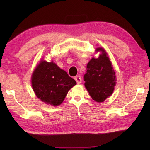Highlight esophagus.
<instances>
[{
  "mask_svg": "<svg viewBox=\"0 0 150 150\" xmlns=\"http://www.w3.org/2000/svg\"><path fill=\"white\" fill-rule=\"evenodd\" d=\"M75 80L76 81V82H77V84H80V83H81V80H82V79H81V76L77 75L75 77Z\"/></svg>",
  "mask_w": 150,
  "mask_h": 150,
  "instance_id": "obj_1",
  "label": "esophagus"
}]
</instances>
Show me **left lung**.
Wrapping results in <instances>:
<instances>
[{
	"label": "left lung",
	"mask_w": 150,
	"mask_h": 150,
	"mask_svg": "<svg viewBox=\"0 0 150 150\" xmlns=\"http://www.w3.org/2000/svg\"><path fill=\"white\" fill-rule=\"evenodd\" d=\"M96 51L102 54L98 58H92L88 63L84 81L91 98L96 102L101 103L112 94L116 80L115 70L105 50L98 47Z\"/></svg>",
	"instance_id": "8db88e82"
}]
</instances>
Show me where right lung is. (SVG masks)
Masks as SVG:
<instances>
[{"label":"right lung","instance_id":"obj_1","mask_svg":"<svg viewBox=\"0 0 150 150\" xmlns=\"http://www.w3.org/2000/svg\"><path fill=\"white\" fill-rule=\"evenodd\" d=\"M76 81L55 63L41 61L32 76V85L37 97L52 106L61 105Z\"/></svg>","mask_w":150,"mask_h":150}]
</instances>
